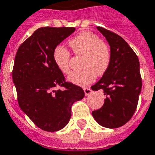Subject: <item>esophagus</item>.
Segmentation results:
<instances>
[{
    "instance_id": "esophagus-1",
    "label": "esophagus",
    "mask_w": 155,
    "mask_h": 155,
    "mask_svg": "<svg viewBox=\"0 0 155 155\" xmlns=\"http://www.w3.org/2000/svg\"><path fill=\"white\" fill-rule=\"evenodd\" d=\"M83 90H84V92H85V95H86V96L90 95V94H91V92H92V91H91V89L90 88V87H85Z\"/></svg>"
}]
</instances>
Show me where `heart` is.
Here are the masks:
<instances>
[{"label": "heart", "mask_w": 155, "mask_h": 155, "mask_svg": "<svg viewBox=\"0 0 155 155\" xmlns=\"http://www.w3.org/2000/svg\"><path fill=\"white\" fill-rule=\"evenodd\" d=\"M69 45L77 56H84L79 72H73L68 81L78 86H86L94 81L96 75L102 76L108 69L111 62V51L98 35L90 31L82 32L69 41ZM70 52L63 46L56 47L53 61L63 74L70 71Z\"/></svg>", "instance_id": "obj_1"}]
</instances>
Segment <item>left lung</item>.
<instances>
[{
	"label": "left lung",
	"mask_w": 155,
	"mask_h": 155,
	"mask_svg": "<svg viewBox=\"0 0 155 155\" xmlns=\"http://www.w3.org/2000/svg\"><path fill=\"white\" fill-rule=\"evenodd\" d=\"M106 38L111 50L108 69L93 91H104L106 99L100 109L92 111L94 120L103 127L116 129L123 126L136 111L141 91L138 57L124 39L105 28L97 26Z\"/></svg>",
	"instance_id": "left-lung-1"
}]
</instances>
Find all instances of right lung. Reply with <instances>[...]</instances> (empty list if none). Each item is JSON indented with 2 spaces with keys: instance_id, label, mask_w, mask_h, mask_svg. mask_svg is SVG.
Masks as SVG:
<instances>
[{
  "instance_id": "right-lung-1",
  "label": "right lung",
  "mask_w": 155,
  "mask_h": 155,
  "mask_svg": "<svg viewBox=\"0 0 155 155\" xmlns=\"http://www.w3.org/2000/svg\"><path fill=\"white\" fill-rule=\"evenodd\" d=\"M74 27H40L18 49L12 73L21 111L44 131L63 129L74 102L84 98L81 87L66 82L53 61L54 49ZM65 90H56L57 87Z\"/></svg>"
}]
</instances>
